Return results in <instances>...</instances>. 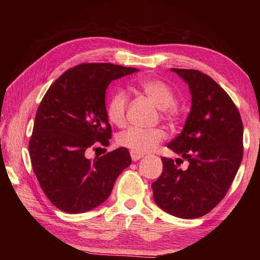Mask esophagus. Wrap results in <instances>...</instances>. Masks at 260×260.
<instances>
[{
    "mask_svg": "<svg viewBox=\"0 0 260 260\" xmlns=\"http://www.w3.org/2000/svg\"><path fill=\"white\" fill-rule=\"evenodd\" d=\"M131 157H132V160L133 161H138L139 159L143 157V155H141V153H135V152H132L131 151Z\"/></svg>",
    "mask_w": 260,
    "mask_h": 260,
    "instance_id": "1",
    "label": "esophagus"
}]
</instances>
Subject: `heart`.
<instances>
[{
  "label": "heart",
  "instance_id": "b5f03b06",
  "mask_svg": "<svg viewBox=\"0 0 260 260\" xmlns=\"http://www.w3.org/2000/svg\"><path fill=\"white\" fill-rule=\"evenodd\" d=\"M138 87L160 109L165 117L174 118L177 116L178 109L174 104V91L167 83L159 79H143L139 81ZM127 103L128 100L122 89H117L110 98L107 105V114L109 120L114 125L121 126L125 122ZM165 138V132L160 128L143 129L129 127L118 135L117 142L120 147L128 149L132 152L143 155L155 150Z\"/></svg>",
  "mask_w": 260,
  "mask_h": 260
}]
</instances>
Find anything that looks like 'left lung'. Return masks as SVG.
I'll return each instance as SVG.
<instances>
[{"mask_svg": "<svg viewBox=\"0 0 260 260\" xmlns=\"http://www.w3.org/2000/svg\"><path fill=\"white\" fill-rule=\"evenodd\" d=\"M189 87L191 108L183 129L167 144L187 159L161 157L162 172L151 184L153 201L183 219L205 215L225 197L243 157V124L239 110L212 78L197 70L172 69Z\"/></svg>", "mask_w": 260, "mask_h": 260, "instance_id": "obj_1", "label": "left lung"}]
</instances>
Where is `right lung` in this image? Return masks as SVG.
Listing matches in <instances>:
<instances>
[{"label": "right lung", "mask_w": 260, "mask_h": 260, "mask_svg": "<svg viewBox=\"0 0 260 260\" xmlns=\"http://www.w3.org/2000/svg\"><path fill=\"white\" fill-rule=\"evenodd\" d=\"M138 69L109 63L80 64L68 70L43 96L29 140L33 171L43 192L68 213L95 209L108 199L132 158L118 148L94 160L86 150L111 139L105 108L110 82Z\"/></svg>", "instance_id": "obj_1"}]
</instances>
